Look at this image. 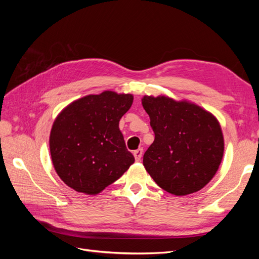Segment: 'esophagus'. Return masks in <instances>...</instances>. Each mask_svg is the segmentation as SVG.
Here are the masks:
<instances>
[{
  "label": "esophagus",
  "instance_id": "obj_1",
  "mask_svg": "<svg viewBox=\"0 0 259 259\" xmlns=\"http://www.w3.org/2000/svg\"><path fill=\"white\" fill-rule=\"evenodd\" d=\"M143 153H144L143 148H138L137 150H135V151H134L135 160H136V161H140V159H142V156H143Z\"/></svg>",
  "mask_w": 259,
  "mask_h": 259
}]
</instances>
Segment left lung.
<instances>
[{
    "instance_id": "obj_1",
    "label": "left lung",
    "mask_w": 259,
    "mask_h": 259,
    "mask_svg": "<svg viewBox=\"0 0 259 259\" xmlns=\"http://www.w3.org/2000/svg\"><path fill=\"white\" fill-rule=\"evenodd\" d=\"M154 142L144 154V166L163 190L187 195L214 177L224 155V136L216 117L187 100L144 96Z\"/></svg>"
}]
</instances>
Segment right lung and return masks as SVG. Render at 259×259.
Wrapping results in <instances>:
<instances>
[{
    "instance_id": "add662e5",
    "label": "right lung",
    "mask_w": 259,
    "mask_h": 259,
    "mask_svg": "<svg viewBox=\"0 0 259 259\" xmlns=\"http://www.w3.org/2000/svg\"><path fill=\"white\" fill-rule=\"evenodd\" d=\"M133 99L131 94L105 91L73 101L58 114L50 150L55 170L68 187L97 194L134 163L119 128Z\"/></svg>"
}]
</instances>
